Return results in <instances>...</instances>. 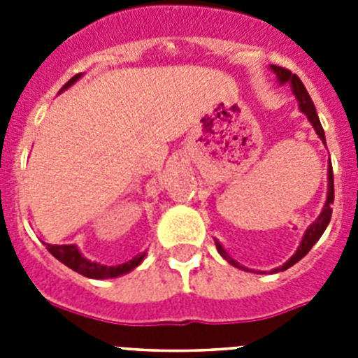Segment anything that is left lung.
Instances as JSON below:
<instances>
[{"mask_svg":"<svg viewBox=\"0 0 358 358\" xmlns=\"http://www.w3.org/2000/svg\"><path fill=\"white\" fill-rule=\"evenodd\" d=\"M273 69H274V73H276V75H278V78H280L281 84H283V82H289V84L292 85L294 94H296L297 102H299V109H301L303 113H305V115L308 116L310 123L314 125V129H315V132H317V136H319V138H321L322 141H324V143H327V138H324V131H322V125H321V122H319L317 113H315L314 102H312V98H310L308 91H306V87H305V85H303V82L299 80V77H297V75H294V73L290 71V69L281 68V66H273ZM331 202H334V170H331V164H330V169H328V197H327V204H324V208H322V211H321V215H319L317 220H315V222L312 224V226H310L308 229H306L305 236H303V240H301V245L297 248L296 255H292V258H290L289 262H285V264L281 265V267L274 268V273H280V271H287V268H289V267H292L294 264H297V262L301 260L303 256H305L306 252L310 251V249L314 248V243L317 242L319 238H321V235H322V233H324V229H327L328 222H330V218H331ZM215 243H217L218 252H220V255H222L224 258H226V260L229 262L231 265H235V267L243 268V271H248V268H245V267H242V265L236 264V262L233 260V258H231V256L227 255L226 251H224V248H222V245H220V243H218V242H215Z\"/></svg>","mask_w":358,"mask_h":358,"instance_id":"obj_1","label":"left lung"}]
</instances>
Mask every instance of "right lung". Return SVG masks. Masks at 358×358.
Instances as JSON below:
<instances>
[{"label":"right lung","instance_id":"right-lung-1","mask_svg":"<svg viewBox=\"0 0 358 358\" xmlns=\"http://www.w3.org/2000/svg\"><path fill=\"white\" fill-rule=\"evenodd\" d=\"M78 77H80V75H75L73 78H69L62 90H66V87H69L73 82L78 80ZM46 249L55 256L57 260L62 262L66 267L73 268L75 273L82 274V276L85 278H93V280H106V278H116L122 276V274H127L129 271L138 267V265L141 264V260L145 258V255H140L136 256V258H132L131 262H127V264L107 267V265L94 264V262H90L87 258H84L75 245H52V243H46Z\"/></svg>","mask_w":358,"mask_h":358}]
</instances>
